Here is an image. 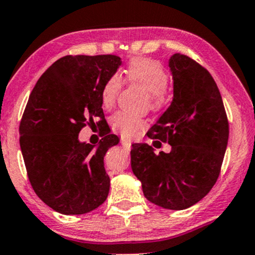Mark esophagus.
<instances>
[{"mask_svg": "<svg viewBox=\"0 0 255 255\" xmlns=\"http://www.w3.org/2000/svg\"><path fill=\"white\" fill-rule=\"evenodd\" d=\"M121 145L124 146V148H126V150H129V148H130V141L128 139H126V137H124V136L121 137Z\"/></svg>", "mask_w": 255, "mask_h": 255, "instance_id": "esophagus-1", "label": "esophagus"}]
</instances>
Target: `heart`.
Segmentation results:
<instances>
[{
    "label": "heart",
    "instance_id": "1",
    "mask_svg": "<svg viewBox=\"0 0 255 255\" xmlns=\"http://www.w3.org/2000/svg\"><path fill=\"white\" fill-rule=\"evenodd\" d=\"M121 79L131 85H136L148 95V102L153 109L160 108L165 102V87L168 84V74L165 69L156 61L134 60L121 75H113L108 79L102 90V104L105 109H110L115 104L120 91ZM113 129L125 137L136 135L146 122L142 119L127 113H116L110 120Z\"/></svg>",
    "mask_w": 255,
    "mask_h": 255
}]
</instances>
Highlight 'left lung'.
<instances>
[{
    "mask_svg": "<svg viewBox=\"0 0 255 255\" xmlns=\"http://www.w3.org/2000/svg\"><path fill=\"white\" fill-rule=\"evenodd\" d=\"M169 68L174 97L147 136L168 142L171 151L156 154L145 142L133 144L130 165L147 200L163 209L184 210L200 201L217 181L229 124L217 84L203 66L174 54Z\"/></svg>",
    "mask_w": 255,
    "mask_h": 255,
    "instance_id": "left-lung-1",
    "label": "left lung"
}]
</instances>
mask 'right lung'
Returning a JSON list of instances; mask_svg holds the SVG:
<instances>
[{"mask_svg": "<svg viewBox=\"0 0 255 255\" xmlns=\"http://www.w3.org/2000/svg\"><path fill=\"white\" fill-rule=\"evenodd\" d=\"M122 61L115 55L64 56L52 63L32 90L20 122V147L32 188L62 215H84L108 198L110 178L104 156L119 144L104 131L99 144L79 133L99 118L104 128L102 90Z\"/></svg>", "mask_w": 255, "mask_h": 255, "instance_id": "right-lung-1", "label": "right lung"}]
</instances>
